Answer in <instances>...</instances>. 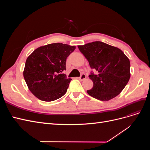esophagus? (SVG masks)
Returning <instances> with one entry per match:
<instances>
[{
	"label": "esophagus",
	"mask_w": 150,
	"mask_h": 150,
	"mask_svg": "<svg viewBox=\"0 0 150 150\" xmlns=\"http://www.w3.org/2000/svg\"><path fill=\"white\" fill-rule=\"evenodd\" d=\"M86 75L84 74H83L82 75H81V76L79 77V78H78V79H79L80 81H83V80H84V79H86Z\"/></svg>",
	"instance_id": "obj_1"
}]
</instances>
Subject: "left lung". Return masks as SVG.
<instances>
[{
  "label": "left lung",
  "instance_id": "1",
  "mask_svg": "<svg viewBox=\"0 0 150 150\" xmlns=\"http://www.w3.org/2000/svg\"><path fill=\"white\" fill-rule=\"evenodd\" d=\"M91 69L89 78L93 87L87 93L100 101H109L118 95L130 78V62L121 49L100 41L78 46Z\"/></svg>",
  "mask_w": 150,
  "mask_h": 150
}]
</instances>
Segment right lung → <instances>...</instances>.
Wrapping results in <instances>:
<instances>
[{
  "mask_svg": "<svg viewBox=\"0 0 150 150\" xmlns=\"http://www.w3.org/2000/svg\"><path fill=\"white\" fill-rule=\"evenodd\" d=\"M75 49L65 44H49L37 48L27 58L24 78L36 98L49 102L66 94L71 79L61 73L66 70L67 57Z\"/></svg>",
  "mask_w": 150,
  "mask_h": 150,
  "instance_id": "right-lung-1",
  "label": "right lung"
}]
</instances>
